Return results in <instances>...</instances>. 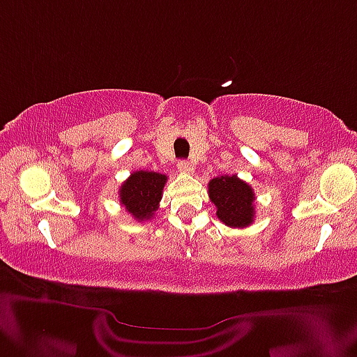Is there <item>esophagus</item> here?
Returning a JSON list of instances; mask_svg holds the SVG:
<instances>
[{"label":"esophagus","instance_id":"obj_1","mask_svg":"<svg viewBox=\"0 0 357 357\" xmlns=\"http://www.w3.org/2000/svg\"><path fill=\"white\" fill-rule=\"evenodd\" d=\"M177 167L182 174H192L193 172V165H192V162H188V160H180V162L177 164Z\"/></svg>","mask_w":357,"mask_h":357}]
</instances>
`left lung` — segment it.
Here are the masks:
<instances>
[{
    "label": "left lung",
    "instance_id": "left-lung-1",
    "mask_svg": "<svg viewBox=\"0 0 357 357\" xmlns=\"http://www.w3.org/2000/svg\"><path fill=\"white\" fill-rule=\"evenodd\" d=\"M211 203L216 206L219 221L229 227L243 229L255 219V193L250 185L237 175H221L208 183Z\"/></svg>",
    "mask_w": 357,
    "mask_h": 357
}]
</instances>
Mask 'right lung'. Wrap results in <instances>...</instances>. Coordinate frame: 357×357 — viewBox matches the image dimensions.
Segmentation results:
<instances>
[{"label":"right lung","mask_w":357,"mask_h":357,"mask_svg":"<svg viewBox=\"0 0 357 357\" xmlns=\"http://www.w3.org/2000/svg\"><path fill=\"white\" fill-rule=\"evenodd\" d=\"M167 177L158 172L136 170L120 187V203L138 221H148L158 211Z\"/></svg>","instance_id":"1"}]
</instances>
